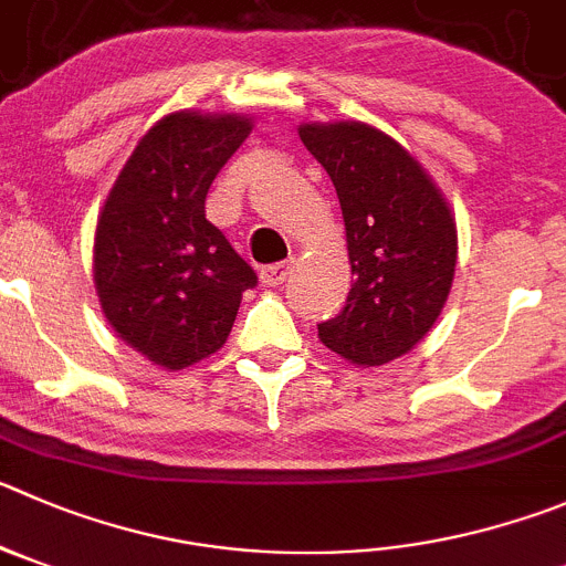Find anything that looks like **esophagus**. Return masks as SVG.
I'll return each mask as SVG.
<instances>
[{
  "instance_id": "1",
  "label": "esophagus",
  "mask_w": 566,
  "mask_h": 566,
  "mask_svg": "<svg viewBox=\"0 0 566 566\" xmlns=\"http://www.w3.org/2000/svg\"><path fill=\"white\" fill-rule=\"evenodd\" d=\"M290 268H293V262H276V265H268L262 268V282L268 284V287H276V284H282L284 279L290 276Z\"/></svg>"
}]
</instances>
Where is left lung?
I'll return each mask as SVG.
<instances>
[{
    "mask_svg": "<svg viewBox=\"0 0 566 566\" xmlns=\"http://www.w3.org/2000/svg\"><path fill=\"white\" fill-rule=\"evenodd\" d=\"M298 136L340 200L355 284L318 337L355 366H385L432 329L458 262V226L430 172L366 123H304Z\"/></svg>",
    "mask_w": 566,
    "mask_h": 566,
    "instance_id": "obj_1",
    "label": "left lung"
}]
</instances>
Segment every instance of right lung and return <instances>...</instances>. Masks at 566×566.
Here are the masks:
<instances>
[{
    "mask_svg": "<svg viewBox=\"0 0 566 566\" xmlns=\"http://www.w3.org/2000/svg\"><path fill=\"white\" fill-rule=\"evenodd\" d=\"M240 114L176 111L139 139L94 231V287L116 337L167 371L214 355L256 273L206 220L211 181L251 134Z\"/></svg>",
    "mask_w": 566,
    "mask_h": 566,
    "instance_id": "add662e5",
    "label": "right lung"
}]
</instances>
